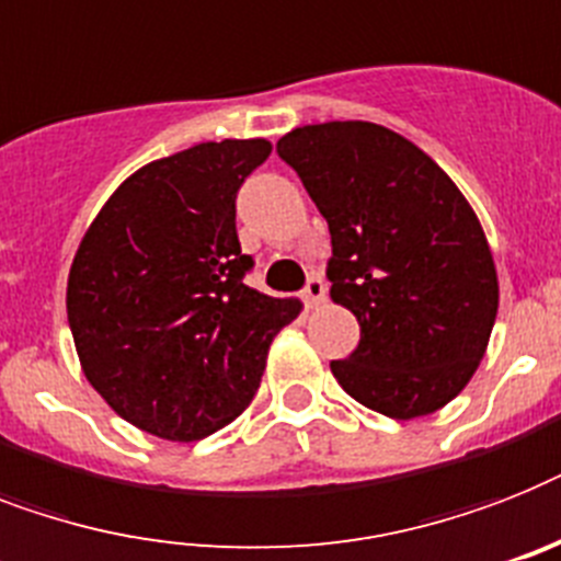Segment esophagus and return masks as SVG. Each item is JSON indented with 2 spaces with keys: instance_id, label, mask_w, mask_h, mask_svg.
Returning a JSON list of instances; mask_svg holds the SVG:
<instances>
[{
  "instance_id": "esophagus-1",
  "label": "esophagus",
  "mask_w": 561,
  "mask_h": 561,
  "mask_svg": "<svg viewBox=\"0 0 561 561\" xmlns=\"http://www.w3.org/2000/svg\"><path fill=\"white\" fill-rule=\"evenodd\" d=\"M323 298H327V284H323L321 275H312L307 280V289H304V300H307V307H318Z\"/></svg>"
}]
</instances>
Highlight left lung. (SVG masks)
<instances>
[{"mask_svg": "<svg viewBox=\"0 0 561 561\" xmlns=\"http://www.w3.org/2000/svg\"><path fill=\"white\" fill-rule=\"evenodd\" d=\"M277 154L330 224V298L358 318L355 353L330 364L337 383L398 421L450 404L499 312L473 206L433 157L383 125H304L277 140Z\"/></svg>", "mask_w": 561, "mask_h": 561, "instance_id": "obj_1", "label": "left lung"}]
</instances>
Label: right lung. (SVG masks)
<instances>
[{"label":"right lung","mask_w":561,"mask_h":561,"mask_svg":"<svg viewBox=\"0 0 561 561\" xmlns=\"http://www.w3.org/2000/svg\"><path fill=\"white\" fill-rule=\"evenodd\" d=\"M272 142H201L123 180L68 275V323L88 383L134 427L201 442L261 387L272 337L300 300L243 284L234 197Z\"/></svg>","instance_id":"add662e5"}]
</instances>
